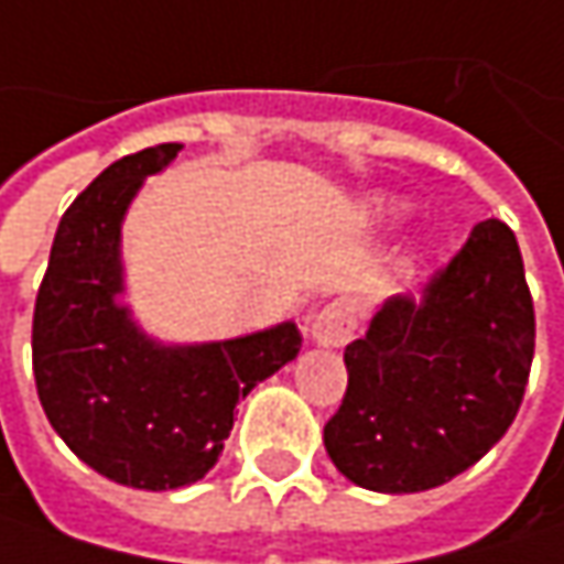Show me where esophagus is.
<instances>
[{
  "instance_id": "esophagus-1",
  "label": "esophagus",
  "mask_w": 564,
  "mask_h": 564,
  "mask_svg": "<svg viewBox=\"0 0 564 564\" xmlns=\"http://www.w3.org/2000/svg\"><path fill=\"white\" fill-rule=\"evenodd\" d=\"M354 328H357L354 306L345 303V300H335V303H328L322 313L313 315V322H310V338H313L318 348H341V345H348L350 341Z\"/></svg>"
}]
</instances>
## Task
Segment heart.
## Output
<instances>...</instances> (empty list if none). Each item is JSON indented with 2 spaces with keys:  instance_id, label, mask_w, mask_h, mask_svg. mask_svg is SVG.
<instances>
[{
  "instance_id": "obj_1",
  "label": "heart",
  "mask_w": 564,
  "mask_h": 564,
  "mask_svg": "<svg viewBox=\"0 0 564 564\" xmlns=\"http://www.w3.org/2000/svg\"><path fill=\"white\" fill-rule=\"evenodd\" d=\"M364 210H367V216H370V223H377V226H399V223H405V219H409V214H412V204H409L405 197L373 194V197H367Z\"/></svg>"
}]
</instances>
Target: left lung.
Masks as SVG:
<instances>
[{
  "instance_id": "8db88e82",
  "label": "left lung",
  "mask_w": 564,
  "mask_h": 564,
  "mask_svg": "<svg viewBox=\"0 0 564 564\" xmlns=\"http://www.w3.org/2000/svg\"><path fill=\"white\" fill-rule=\"evenodd\" d=\"M536 318L501 219L479 223L424 300L389 296L345 348L348 392L325 449L360 488L409 495L476 466L517 417Z\"/></svg>"
}]
</instances>
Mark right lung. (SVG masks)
I'll list each match as a JSON object with an SVG mask.
<instances>
[{"instance_id":"1","label":"right lung","mask_w":564,"mask_h":564,"mask_svg":"<svg viewBox=\"0 0 564 564\" xmlns=\"http://www.w3.org/2000/svg\"><path fill=\"white\" fill-rule=\"evenodd\" d=\"M182 152L162 143L117 159L73 200L53 236L34 306V380L53 431L105 479L169 491L204 479L239 399L300 354L296 322L169 345L123 303V219L150 175Z\"/></svg>"}]
</instances>
